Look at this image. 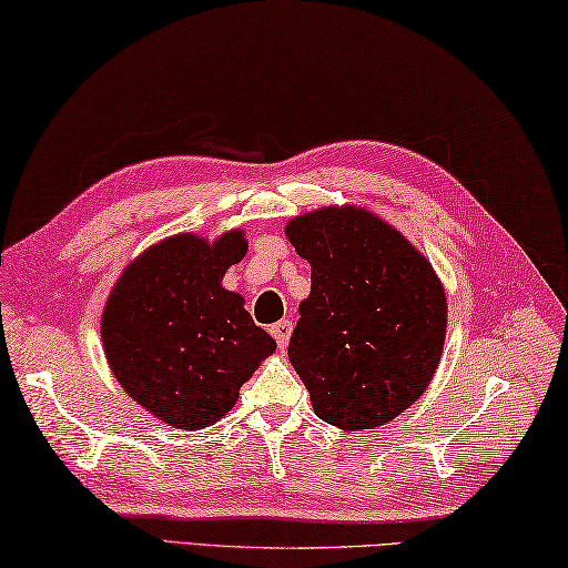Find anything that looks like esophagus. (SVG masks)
I'll list each match as a JSON object with an SVG mask.
<instances>
[{
  "label": "esophagus",
  "instance_id": "obj_1",
  "mask_svg": "<svg viewBox=\"0 0 568 568\" xmlns=\"http://www.w3.org/2000/svg\"><path fill=\"white\" fill-rule=\"evenodd\" d=\"M292 331H294V324L288 318H284V321H280V324H274L272 328H270V334L274 336V341H276V346H280L282 351L288 346V338H292Z\"/></svg>",
  "mask_w": 568,
  "mask_h": 568
}]
</instances>
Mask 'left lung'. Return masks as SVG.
Segmentation results:
<instances>
[{"label": "left lung", "instance_id": "left-lung-1", "mask_svg": "<svg viewBox=\"0 0 568 568\" xmlns=\"http://www.w3.org/2000/svg\"><path fill=\"white\" fill-rule=\"evenodd\" d=\"M312 264L288 361L314 413L341 430H373L408 410L443 356L447 298L433 264L363 207H321L288 220Z\"/></svg>", "mask_w": 568, "mask_h": 568}]
</instances>
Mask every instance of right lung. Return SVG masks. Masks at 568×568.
Segmentation results:
<instances>
[{
	"mask_svg": "<svg viewBox=\"0 0 568 568\" xmlns=\"http://www.w3.org/2000/svg\"><path fill=\"white\" fill-rule=\"evenodd\" d=\"M247 254L242 230L207 242L175 234L125 266L101 316L115 381L180 430L215 425L276 344L222 276Z\"/></svg>",
	"mask_w": 568,
	"mask_h": 568,
	"instance_id": "add662e5",
	"label": "right lung"
}]
</instances>
